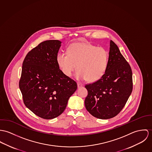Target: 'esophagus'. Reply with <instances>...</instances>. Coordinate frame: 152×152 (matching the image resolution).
<instances>
[{
    "label": "esophagus",
    "instance_id": "1",
    "mask_svg": "<svg viewBox=\"0 0 152 152\" xmlns=\"http://www.w3.org/2000/svg\"><path fill=\"white\" fill-rule=\"evenodd\" d=\"M83 86V84L80 83H77V87L78 88H80V87H82Z\"/></svg>",
    "mask_w": 152,
    "mask_h": 152
}]
</instances>
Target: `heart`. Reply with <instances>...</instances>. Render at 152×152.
Masks as SVG:
<instances>
[{
    "instance_id": "1",
    "label": "heart",
    "mask_w": 152,
    "mask_h": 152,
    "mask_svg": "<svg viewBox=\"0 0 152 152\" xmlns=\"http://www.w3.org/2000/svg\"><path fill=\"white\" fill-rule=\"evenodd\" d=\"M109 60V52L105 48L87 42L71 44L67 53L60 52L56 56V62L62 72L69 77L76 69L78 79L94 82L105 74Z\"/></svg>"
}]
</instances>
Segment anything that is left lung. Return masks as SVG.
Listing matches in <instances>:
<instances>
[{"label":"left lung","mask_w":152,"mask_h":152,"mask_svg":"<svg viewBox=\"0 0 152 152\" xmlns=\"http://www.w3.org/2000/svg\"><path fill=\"white\" fill-rule=\"evenodd\" d=\"M86 110L96 118L107 119L117 115L133 89L132 72L118 46L110 41L109 60L105 74L99 80L86 84Z\"/></svg>","instance_id":"left-lung-1"}]
</instances>
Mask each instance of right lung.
<instances>
[{
	"instance_id": "1",
	"label": "right lung",
	"mask_w": 152,
	"mask_h": 152,
	"mask_svg": "<svg viewBox=\"0 0 152 152\" xmlns=\"http://www.w3.org/2000/svg\"><path fill=\"white\" fill-rule=\"evenodd\" d=\"M61 44L59 40L43 41L28 52L23 63L19 88L23 102L36 115L45 119L60 115L77 88L57 64Z\"/></svg>"
}]
</instances>
